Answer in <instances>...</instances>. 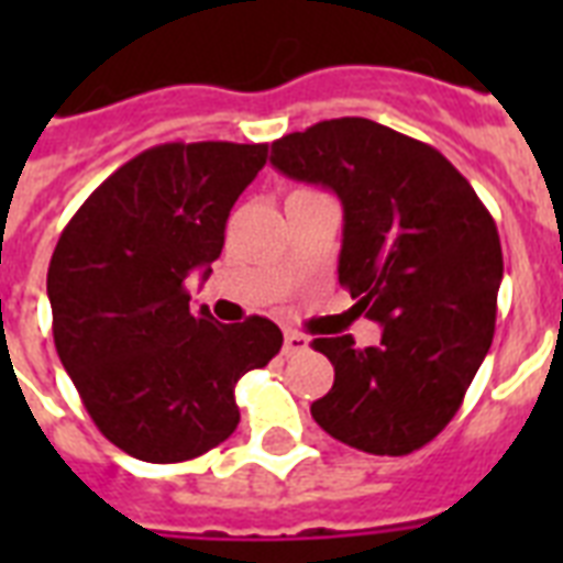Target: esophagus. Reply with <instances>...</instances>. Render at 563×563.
<instances>
[{
	"label": "esophagus",
	"mask_w": 563,
	"mask_h": 563,
	"mask_svg": "<svg viewBox=\"0 0 563 563\" xmlns=\"http://www.w3.org/2000/svg\"><path fill=\"white\" fill-rule=\"evenodd\" d=\"M309 347V339L307 335L295 333V330H286V335H283V353L286 356H295V353H303Z\"/></svg>",
	"instance_id": "1"
}]
</instances>
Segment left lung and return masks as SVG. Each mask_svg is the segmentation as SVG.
Returning <instances> with one entry per match:
<instances>
[{"label":"left lung","instance_id":"8db88e82","mask_svg":"<svg viewBox=\"0 0 563 563\" xmlns=\"http://www.w3.org/2000/svg\"><path fill=\"white\" fill-rule=\"evenodd\" d=\"M272 166L339 195V283L360 316L383 324L374 347L353 335L312 342L335 368L312 418L365 453L420 450L453 420L494 342L497 224L444 154L371 119L280 136Z\"/></svg>","mask_w":563,"mask_h":563}]
</instances>
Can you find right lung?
<instances>
[{
	"label": "right lung",
	"instance_id": "1",
	"mask_svg": "<svg viewBox=\"0 0 563 563\" xmlns=\"http://www.w3.org/2000/svg\"><path fill=\"white\" fill-rule=\"evenodd\" d=\"M268 145L166 143L119 166L78 207L48 263L52 335L84 409L140 462L198 459L233 435L239 376L280 353L263 316L219 324L189 309L233 203Z\"/></svg>",
	"mask_w": 563,
	"mask_h": 563
}]
</instances>
